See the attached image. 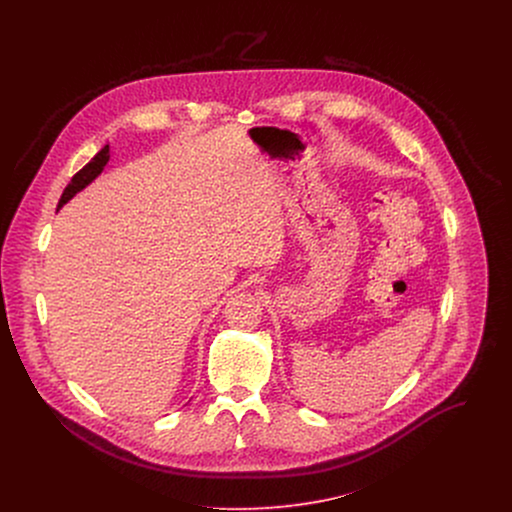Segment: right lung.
I'll return each instance as SVG.
<instances>
[{
    "label": "right lung",
    "mask_w": 512,
    "mask_h": 512,
    "mask_svg": "<svg viewBox=\"0 0 512 512\" xmlns=\"http://www.w3.org/2000/svg\"><path fill=\"white\" fill-rule=\"evenodd\" d=\"M108 159H110V146H104L76 175H74L73 179H71V183L65 187V191H63V195H61V201H59V209L67 203V201H71L74 195L78 193V191H82L88 183H92L100 173H102V169H104V165L108 163Z\"/></svg>",
    "instance_id": "1"
}]
</instances>
